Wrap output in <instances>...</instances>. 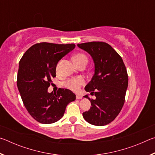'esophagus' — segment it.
Listing matches in <instances>:
<instances>
[{
	"instance_id": "1",
	"label": "esophagus",
	"mask_w": 155,
	"mask_h": 155,
	"mask_svg": "<svg viewBox=\"0 0 155 155\" xmlns=\"http://www.w3.org/2000/svg\"><path fill=\"white\" fill-rule=\"evenodd\" d=\"M76 98H77V99H81L83 98L82 96L80 95V94H77V96H76Z\"/></svg>"
}]
</instances>
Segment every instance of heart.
<instances>
[{
  "mask_svg": "<svg viewBox=\"0 0 155 155\" xmlns=\"http://www.w3.org/2000/svg\"><path fill=\"white\" fill-rule=\"evenodd\" d=\"M72 60L75 64L83 61L84 60H87V57H86L85 54H81V53L77 54L73 56ZM65 84V86H66L68 88H69L70 90H71L74 91H78L80 90L81 86H82L83 85L85 84V80H84L82 77L73 78L66 81Z\"/></svg>",
  "mask_w": 155,
  "mask_h": 155,
  "instance_id": "1",
  "label": "heart"
}]
</instances>
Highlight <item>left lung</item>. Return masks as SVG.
Listing matches in <instances>:
<instances>
[{"label":"left lung","mask_w":155,"mask_h":155,"mask_svg":"<svg viewBox=\"0 0 155 155\" xmlns=\"http://www.w3.org/2000/svg\"><path fill=\"white\" fill-rule=\"evenodd\" d=\"M78 48L91 55L94 64V74L85 90L94 94L87 95L91 108L83 113L88 123L95 126L109 124L117 116L124 103L128 87V74L122 57L109 45L102 41L77 44Z\"/></svg>","instance_id":"obj_1"}]
</instances>
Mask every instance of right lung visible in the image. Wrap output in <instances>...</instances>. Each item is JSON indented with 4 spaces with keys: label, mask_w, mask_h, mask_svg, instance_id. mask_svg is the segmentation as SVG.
Segmentation results:
<instances>
[{
    "label": "right lung",
    "mask_w": 155,
    "mask_h": 155,
    "mask_svg": "<svg viewBox=\"0 0 155 155\" xmlns=\"http://www.w3.org/2000/svg\"><path fill=\"white\" fill-rule=\"evenodd\" d=\"M75 48L74 44H36L25 52L19 62L17 85L29 114L41 124H52L64 116L68 104L76 95L68 89L48 92L57 65Z\"/></svg>",
    "instance_id": "right-lung-1"
}]
</instances>
